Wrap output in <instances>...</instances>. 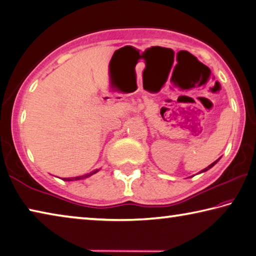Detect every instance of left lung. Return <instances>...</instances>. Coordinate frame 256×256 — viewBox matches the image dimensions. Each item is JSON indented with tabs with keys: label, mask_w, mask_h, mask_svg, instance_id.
I'll use <instances>...</instances> for the list:
<instances>
[{
	"label": "left lung",
	"mask_w": 256,
	"mask_h": 256,
	"mask_svg": "<svg viewBox=\"0 0 256 256\" xmlns=\"http://www.w3.org/2000/svg\"><path fill=\"white\" fill-rule=\"evenodd\" d=\"M219 159H220V158H219ZM219 159H218V160H219ZM218 160H216V162H212V164H210V166H208L206 168H204V170H201V172H206V170H210V168H211V167H214V164H216V162H218Z\"/></svg>",
	"instance_id": "8db88e82"
}]
</instances>
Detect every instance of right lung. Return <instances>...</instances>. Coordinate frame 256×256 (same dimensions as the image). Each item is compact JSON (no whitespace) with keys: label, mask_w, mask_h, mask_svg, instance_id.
<instances>
[{"label":"right lung","mask_w":256,"mask_h":256,"mask_svg":"<svg viewBox=\"0 0 256 256\" xmlns=\"http://www.w3.org/2000/svg\"><path fill=\"white\" fill-rule=\"evenodd\" d=\"M97 170H94L92 172H88V174L86 175H82V176H76V177H71V178H63V180H84V178H86V177H90L92 175H94V172H97Z\"/></svg>","instance_id":"obj_1"}]
</instances>
